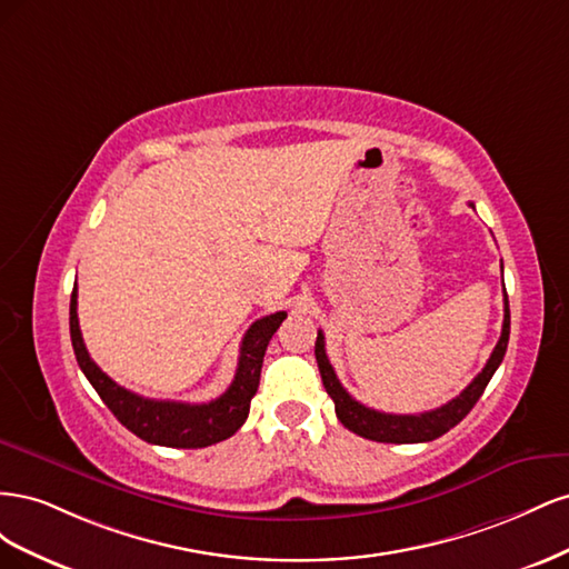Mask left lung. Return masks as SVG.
<instances>
[{"label":"left lung","instance_id":"left-lung-1","mask_svg":"<svg viewBox=\"0 0 569 569\" xmlns=\"http://www.w3.org/2000/svg\"><path fill=\"white\" fill-rule=\"evenodd\" d=\"M470 206L475 209V203H470ZM503 303L506 306H503L501 339H498L485 370H481L475 380L460 391V396H456L453 401H449L441 408L420 412V416H393V412H382V410H375V408L358 403L337 380L335 368L330 366V358H327V353H325V337L318 330L316 360H318L325 391L330 393L335 401V412H337L339 422L347 429H351V432L358 437L370 439V441H382V443H420V441H432V439L449 432V429L456 427L465 416H468L472 406L479 401V396L485 393L496 368L501 366V360L506 356L508 337H510L508 295L503 297Z\"/></svg>","mask_w":569,"mask_h":569}]
</instances>
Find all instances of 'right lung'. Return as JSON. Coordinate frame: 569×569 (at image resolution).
<instances>
[{
    "label": "right lung",
    "instance_id": "1",
    "mask_svg": "<svg viewBox=\"0 0 569 569\" xmlns=\"http://www.w3.org/2000/svg\"><path fill=\"white\" fill-rule=\"evenodd\" d=\"M284 318L287 313L278 311L249 327L242 339V349H239L234 380L216 401H157L116 385L107 372H101L82 341L78 325V289H73L71 295V341L80 370L120 425H126L132 435L149 443L170 446V449H203V446L232 437L244 425L251 399L258 391V380H261L268 341L278 332Z\"/></svg>",
    "mask_w": 569,
    "mask_h": 569
}]
</instances>
